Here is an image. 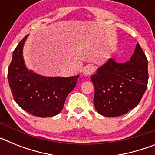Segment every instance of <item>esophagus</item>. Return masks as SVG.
<instances>
[{
  "mask_svg": "<svg viewBox=\"0 0 155 155\" xmlns=\"http://www.w3.org/2000/svg\"><path fill=\"white\" fill-rule=\"evenodd\" d=\"M93 71H94V67L91 65H87L84 69V74L85 76H89L93 73Z\"/></svg>",
  "mask_w": 155,
  "mask_h": 155,
  "instance_id": "esophagus-1",
  "label": "esophagus"
}]
</instances>
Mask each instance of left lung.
Listing matches in <instances>:
<instances>
[{
    "mask_svg": "<svg viewBox=\"0 0 155 155\" xmlns=\"http://www.w3.org/2000/svg\"><path fill=\"white\" fill-rule=\"evenodd\" d=\"M147 57L137 43L127 62L120 64L109 59L99 67L91 77L97 112L104 116L116 117L136 107L147 89Z\"/></svg>",
    "mask_w": 155,
    "mask_h": 155,
    "instance_id": "8db88e82",
    "label": "left lung"
}]
</instances>
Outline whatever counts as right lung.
Masks as SVG:
<instances>
[{"label":"right lung","mask_w":155,"mask_h":155,"mask_svg":"<svg viewBox=\"0 0 155 155\" xmlns=\"http://www.w3.org/2000/svg\"><path fill=\"white\" fill-rule=\"evenodd\" d=\"M28 36L23 38L13 52L8 72L9 86L14 99L23 110L38 117H51L61 112L79 75L46 77L28 70L23 58V47Z\"/></svg>","instance_id":"1"}]
</instances>
